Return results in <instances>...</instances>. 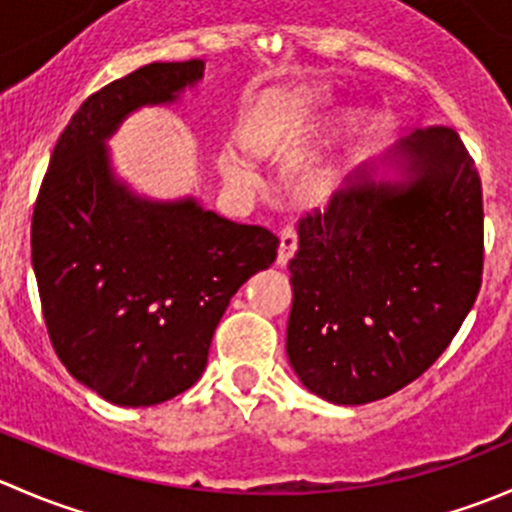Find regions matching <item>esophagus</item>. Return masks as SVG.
<instances>
[{"mask_svg": "<svg viewBox=\"0 0 512 512\" xmlns=\"http://www.w3.org/2000/svg\"><path fill=\"white\" fill-rule=\"evenodd\" d=\"M297 230L294 227H285V230L280 232V250H277V265H287L289 260H292L294 250H297Z\"/></svg>", "mask_w": 512, "mask_h": 512, "instance_id": "1", "label": "esophagus"}]
</instances>
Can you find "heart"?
Masks as SVG:
<instances>
[{
  "instance_id": "1",
  "label": "heart",
  "mask_w": 512,
  "mask_h": 512,
  "mask_svg": "<svg viewBox=\"0 0 512 512\" xmlns=\"http://www.w3.org/2000/svg\"><path fill=\"white\" fill-rule=\"evenodd\" d=\"M302 98L307 103H322L324 98V91L322 89H309L304 91ZM220 168H223L225 178L232 180V183H250V170L245 168V163H242L240 158L235 156L232 151L223 153V158H220ZM329 188H332V178H329V173H314L312 178L307 180V193L314 195V198H322V195L329 193Z\"/></svg>"
}]
</instances>
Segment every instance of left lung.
Masks as SVG:
<instances>
[{"label": "left lung", "mask_w": 512, "mask_h": 512, "mask_svg": "<svg viewBox=\"0 0 512 512\" xmlns=\"http://www.w3.org/2000/svg\"><path fill=\"white\" fill-rule=\"evenodd\" d=\"M391 156L401 178L361 165L324 213L299 223L289 260V364L332 404H369L418 379L480 289L483 190L461 136L431 126Z\"/></svg>", "instance_id": "1"}]
</instances>
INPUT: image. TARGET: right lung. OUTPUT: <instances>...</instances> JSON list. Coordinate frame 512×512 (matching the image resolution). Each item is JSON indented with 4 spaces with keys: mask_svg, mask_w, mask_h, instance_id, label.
Segmentation results:
<instances>
[{
    "mask_svg": "<svg viewBox=\"0 0 512 512\" xmlns=\"http://www.w3.org/2000/svg\"><path fill=\"white\" fill-rule=\"evenodd\" d=\"M203 61H156L81 103L56 141L32 215V265L51 347L116 406H156L200 379L232 294L275 262L280 240L116 180L108 136L141 106L173 103Z\"/></svg>",
    "mask_w": 512,
    "mask_h": 512,
    "instance_id": "add662e5",
    "label": "right lung"
}]
</instances>
